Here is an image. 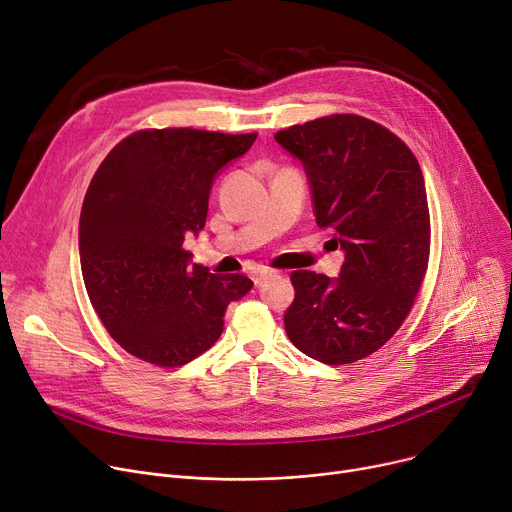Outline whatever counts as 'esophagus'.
Returning <instances> with one entry per match:
<instances>
[{
  "label": "esophagus",
  "mask_w": 512,
  "mask_h": 512,
  "mask_svg": "<svg viewBox=\"0 0 512 512\" xmlns=\"http://www.w3.org/2000/svg\"><path fill=\"white\" fill-rule=\"evenodd\" d=\"M267 276H272V272H270V270H265V267H259V270L251 272V280L255 282V286L263 284V280H265Z\"/></svg>",
  "instance_id": "34e87169"
}]
</instances>
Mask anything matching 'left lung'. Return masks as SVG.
<instances>
[{
  "instance_id": "obj_1",
  "label": "left lung",
  "mask_w": 512,
  "mask_h": 512,
  "mask_svg": "<svg viewBox=\"0 0 512 512\" xmlns=\"http://www.w3.org/2000/svg\"><path fill=\"white\" fill-rule=\"evenodd\" d=\"M274 139L303 164L315 222L334 228L332 240L344 253L338 278L290 274L286 334L315 361H359L400 328L427 270L421 168L396 134L353 114L290 126Z\"/></svg>"
}]
</instances>
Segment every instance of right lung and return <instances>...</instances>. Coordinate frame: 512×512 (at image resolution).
I'll list each match as a JSON object with an SVG mask.
<instances>
[{"label": "right lung", "mask_w": 512, "mask_h": 512, "mask_svg": "<svg viewBox=\"0 0 512 512\" xmlns=\"http://www.w3.org/2000/svg\"><path fill=\"white\" fill-rule=\"evenodd\" d=\"M257 134L193 128L134 132L95 172L78 224L80 270L110 336L159 367L193 361L220 338L224 313L253 288L211 274L182 249L205 228L211 186Z\"/></svg>", "instance_id": "1"}]
</instances>
